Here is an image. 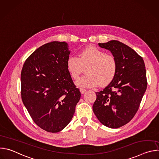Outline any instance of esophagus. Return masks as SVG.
I'll return each mask as SVG.
<instances>
[{"label": "esophagus", "mask_w": 159, "mask_h": 159, "mask_svg": "<svg viewBox=\"0 0 159 159\" xmlns=\"http://www.w3.org/2000/svg\"><path fill=\"white\" fill-rule=\"evenodd\" d=\"M86 91V89H83V88H80V92L81 94H84V93Z\"/></svg>", "instance_id": "esophagus-1"}]
</instances>
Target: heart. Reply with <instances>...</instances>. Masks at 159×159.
I'll return each mask as SVG.
<instances>
[{
	"label": "heart",
	"instance_id": "b5f03b06",
	"mask_svg": "<svg viewBox=\"0 0 159 159\" xmlns=\"http://www.w3.org/2000/svg\"><path fill=\"white\" fill-rule=\"evenodd\" d=\"M85 68V75L77 84L82 87H93L98 84L103 87L114 80L118 70V62L112 54L89 46L82 50L78 57L70 56L66 60V69L70 77L77 80Z\"/></svg>",
	"mask_w": 159,
	"mask_h": 159
}]
</instances>
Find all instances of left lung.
I'll use <instances>...</instances> for the list:
<instances>
[{
  "mask_svg": "<svg viewBox=\"0 0 159 159\" xmlns=\"http://www.w3.org/2000/svg\"><path fill=\"white\" fill-rule=\"evenodd\" d=\"M99 46L115 57L118 70L114 80L96 93L93 111L102 125L118 128L129 122L139 110L147 87L145 65L141 56L120 41L111 40Z\"/></svg>",
  "mask_w": 159,
  "mask_h": 159,
  "instance_id": "left-lung-1",
  "label": "left lung"
}]
</instances>
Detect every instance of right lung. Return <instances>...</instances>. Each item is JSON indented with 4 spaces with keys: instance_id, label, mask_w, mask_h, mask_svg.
<instances>
[{
    "instance_id": "add662e5",
    "label": "right lung",
    "mask_w": 159,
    "mask_h": 159,
    "mask_svg": "<svg viewBox=\"0 0 159 159\" xmlns=\"http://www.w3.org/2000/svg\"><path fill=\"white\" fill-rule=\"evenodd\" d=\"M65 42L42 45L25 61L20 74L21 98L33 121L57 133L70 123L80 98L66 69L70 52Z\"/></svg>"
}]
</instances>
